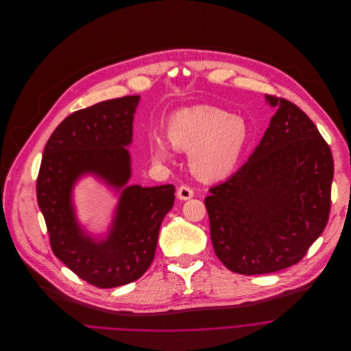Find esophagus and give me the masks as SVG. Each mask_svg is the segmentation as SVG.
I'll list each match as a JSON object with an SVG mask.
<instances>
[{
	"label": "esophagus",
	"mask_w": 351,
	"mask_h": 351,
	"mask_svg": "<svg viewBox=\"0 0 351 351\" xmlns=\"http://www.w3.org/2000/svg\"><path fill=\"white\" fill-rule=\"evenodd\" d=\"M177 196L181 200H188V199L193 197V191L188 185H181L177 191Z\"/></svg>",
	"instance_id": "esophagus-1"
}]
</instances>
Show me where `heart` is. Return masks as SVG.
I'll return each instance as SVG.
<instances>
[{
	"label": "heart",
	"instance_id": "heart-1",
	"mask_svg": "<svg viewBox=\"0 0 351 351\" xmlns=\"http://www.w3.org/2000/svg\"><path fill=\"white\" fill-rule=\"evenodd\" d=\"M167 141L158 135L149 138L155 159L171 158V147L189 152V166L196 177L213 181L227 177L237 166L247 139L242 117L212 105H192L176 110L166 125Z\"/></svg>",
	"mask_w": 351,
	"mask_h": 351
}]
</instances>
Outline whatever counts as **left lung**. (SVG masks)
<instances>
[{"mask_svg":"<svg viewBox=\"0 0 351 351\" xmlns=\"http://www.w3.org/2000/svg\"><path fill=\"white\" fill-rule=\"evenodd\" d=\"M265 99L276 112L260 144L204 199L217 257L243 275L299 263L325 230L330 212L329 145L295 104L274 95Z\"/></svg>","mask_w":351,"mask_h":351,"instance_id":"1","label":"left lung"}]
</instances>
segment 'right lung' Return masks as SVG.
Segmentation results:
<instances>
[{"label":"right lung","instance_id":"right-lung-1","mask_svg":"<svg viewBox=\"0 0 351 351\" xmlns=\"http://www.w3.org/2000/svg\"><path fill=\"white\" fill-rule=\"evenodd\" d=\"M139 95L104 101L69 114L44 148L37 202L53 254L83 281L116 288L132 281L154 261L159 230L174 204L171 184L127 185L131 177L132 121ZM91 172L121 191L108 237L97 243L78 226L71 189Z\"/></svg>","mask_w":351,"mask_h":351}]
</instances>
